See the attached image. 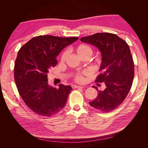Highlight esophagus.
Returning <instances> with one entry per match:
<instances>
[{
    "instance_id": "34e87169",
    "label": "esophagus",
    "mask_w": 148,
    "mask_h": 148,
    "mask_svg": "<svg viewBox=\"0 0 148 148\" xmlns=\"http://www.w3.org/2000/svg\"><path fill=\"white\" fill-rule=\"evenodd\" d=\"M71 87H72V88H78V89H79V88H84V86H77V85H72V86H71Z\"/></svg>"
}]
</instances>
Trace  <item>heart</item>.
Instances as JSON below:
<instances>
[{
	"label": "heart",
	"instance_id": "obj_1",
	"mask_svg": "<svg viewBox=\"0 0 148 148\" xmlns=\"http://www.w3.org/2000/svg\"><path fill=\"white\" fill-rule=\"evenodd\" d=\"M75 51L77 52L78 56L80 57H84L86 56H88L90 57L92 53V48L87 45V44H82L77 46L75 47ZM69 52L67 51H65L62 53L60 57V60L62 62L65 60L66 58L68 56ZM75 80L78 82H82L83 81V78L82 77V74H77L75 76Z\"/></svg>",
	"mask_w": 148,
	"mask_h": 148
}]
</instances>
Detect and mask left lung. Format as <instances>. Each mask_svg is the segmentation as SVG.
Wrapping results in <instances>:
<instances>
[{
  "label": "left lung",
  "instance_id": "left-lung-1",
  "mask_svg": "<svg viewBox=\"0 0 148 148\" xmlns=\"http://www.w3.org/2000/svg\"><path fill=\"white\" fill-rule=\"evenodd\" d=\"M83 42L96 46L100 51L101 73L96 82H104L106 89L98 91L95 100L89 102L94 108L109 112L120 105L132 88L134 78V63L129 46L117 35L109 33H96L80 39Z\"/></svg>",
  "mask_w": 148,
  "mask_h": 148
}]
</instances>
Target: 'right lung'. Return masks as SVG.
Segmentation results:
<instances>
[{
    "label": "right lung",
    "mask_w": 148,
    "mask_h": 148,
    "mask_svg": "<svg viewBox=\"0 0 148 148\" xmlns=\"http://www.w3.org/2000/svg\"><path fill=\"white\" fill-rule=\"evenodd\" d=\"M78 38L51 35L33 38L18 52L14 66L16 88L26 105L34 112L51 117L64 108L70 86L62 84L57 89L49 85L47 74L57 64V56Z\"/></svg>",
    "instance_id": "1"
}]
</instances>
